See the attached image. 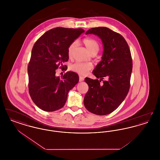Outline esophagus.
Returning <instances> with one entry per match:
<instances>
[{
  "instance_id": "34e87169",
  "label": "esophagus",
  "mask_w": 160,
  "mask_h": 160,
  "mask_svg": "<svg viewBox=\"0 0 160 160\" xmlns=\"http://www.w3.org/2000/svg\"><path fill=\"white\" fill-rule=\"evenodd\" d=\"M84 77L83 76H80L79 77V82H83L84 80Z\"/></svg>"
}]
</instances>
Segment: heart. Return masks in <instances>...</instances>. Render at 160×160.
<instances>
[{
	"instance_id": "obj_1",
	"label": "heart",
	"mask_w": 160,
	"mask_h": 160,
	"mask_svg": "<svg viewBox=\"0 0 160 160\" xmlns=\"http://www.w3.org/2000/svg\"><path fill=\"white\" fill-rule=\"evenodd\" d=\"M83 42L91 53L95 52H98L99 50V44L95 39L91 38H85L83 39ZM75 46V42H72L69 46L68 55L69 58L72 56V51ZM92 68V65L89 62H76L71 67V68L73 71L83 76L86 75Z\"/></svg>"
}]
</instances>
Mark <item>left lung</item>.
Returning <instances> with one entry per match:
<instances>
[{"mask_svg":"<svg viewBox=\"0 0 160 160\" xmlns=\"http://www.w3.org/2000/svg\"><path fill=\"white\" fill-rule=\"evenodd\" d=\"M86 34L98 36L104 50L101 61L93 71L99 80L84 79L89 90L84 96V105L93 114H110L121 105L129 91L132 69L129 46L121 35L106 27L91 28ZM105 77L108 80L100 84Z\"/></svg>","mask_w":160,"mask_h":160,"instance_id":"obj_1","label":"left lung"}]
</instances>
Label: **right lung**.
I'll use <instances>...</instances> for the list:
<instances>
[{
    "mask_svg": "<svg viewBox=\"0 0 160 160\" xmlns=\"http://www.w3.org/2000/svg\"><path fill=\"white\" fill-rule=\"evenodd\" d=\"M84 32L83 29L56 28L47 31L33 47L28 67L29 92L41 110L54 112L62 108L68 92L78 82L76 72L68 71L59 78L56 69L59 65L62 68L67 67L63 63L68 61L69 46Z\"/></svg>",
    "mask_w": 160,
    "mask_h": 160,
    "instance_id": "right-lung-1",
    "label": "right lung"
}]
</instances>
